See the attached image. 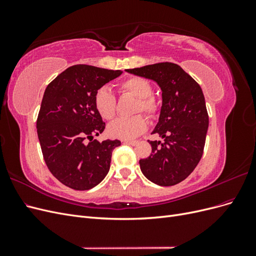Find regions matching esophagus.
<instances>
[{"instance_id":"1","label":"esophagus","mask_w":256,"mask_h":256,"mask_svg":"<svg viewBox=\"0 0 256 256\" xmlns=\"http://www.w3.org/2000/svg\"><path fill=\"white\" fill-rule=\"evenodd\" d=\"M124 143L129 144V145H136L138 141H128V140H125V141H124Z\"/></svg>"}]
</instances>
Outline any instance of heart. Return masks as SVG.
<instances>
[{
  "instance_id": "1",
  "label": "heart",
  "mask_w": 256,
  "mask_h": 256,
  "mask_svg": "<svg viewBox=\"0 0 256 256\" xmlns=\"http://www.w3.org/2000/svg\"><path fill=\"white\" fill-rule=\"evenodd\" d=\"M118 90L138 99L136 112L143 111L150 116L157 114L159 104L157 100L152 96V88L150 81L141 76H131L118 84ZM94 106L104 120L113 118L116 112V97L110 88L102 86L96 92ZM146 128L147 120L144 116L136 115L132 118H120L115 120L108 127V134L112 138H120V140H131L142 134Z\"/></svg>"
}]
</instances>
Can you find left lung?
<instances>
[{
  "instance_id": "left-lung-1",
  "label": "left lung",
  "mask_w": 256,
  "mask_h": 256,
  "mask_svg": "<svg viewBox=\"0 0 256 256\" xmlns=\"http://www.w3.org/2000/svg\"><path fill=\"white\" fill-rule=\"evenodd\" d=\"M126 72L154 81L162 90L159 120L152 134L164 142L148 141L152 154L140 160V168L154 184L174 186L202 158L209 122L202 88L180 66L168 62Z\"/></svg>"
}]
</instances>
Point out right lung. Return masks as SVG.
Listing matches in <instances>:
<instances>
[{
	"mask_svg": "<svg viewBox=\"0 0 256 256\" xmlns=\"http://www.w3.org/2000/svg\"><path fill=\"white\" fill-rule=\"evenodd\" d=\"M122 72L74 65L44 90L37 118V134L44 159L52 175L74 190H90L110 170L118 140H92L106 127L94 106L96 92Z\"/></svg>",
	"mask_w": 256,
	"mask_h": 256,
	"instance_id": "add662e5",
	"label": "right lung"
}]
</instances>
